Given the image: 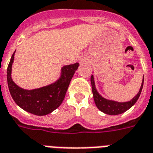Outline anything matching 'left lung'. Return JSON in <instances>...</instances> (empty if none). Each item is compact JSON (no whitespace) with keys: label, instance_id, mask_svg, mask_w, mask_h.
I'll return each mask as SVG.
<instances>
[{"label":"left lung","instance_id":"left-lung-1","mask_svg":"<svg viewBox=\"0 0 153 153\" xmlns=\"http://www.w3.org/2000/svg\"><path fill=\"white\" fill-rule=\"evenodd\" d=\"M91 88H92V93H93V98L95 103H96V107L98 109L101 111L103 113L110 114V115H117V114H120L124 113L127 110H129L130 107L134 106L136 102L138 100L139 96L140 95V92L142 91L143 84H144V79L141 83V86L140 88L139 92L137 94V96H134L130 101L124 102H117V101H114V100H110L105 99L102 96H101L99 94L96 88V85H95V81H94V76L91 75Z\"/></svg>","mask_w":153,"mask_h":153}]
</instances>
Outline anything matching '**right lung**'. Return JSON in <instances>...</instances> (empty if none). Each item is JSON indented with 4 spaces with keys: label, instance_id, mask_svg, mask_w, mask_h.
<instances>
[{
    "label": "right lung",
    "instance_id": "right-lung-1",
    "mask_svg": "<svg viewBox=\"0 0 153 153\" xmlns=\"http://www.w3.org/2000/svg\"><path fill=\"white\" fill-rule=\"evenodd\" d=\"M14 54L15 52L7 69V81L15 102L24 111L39 116L48 114L57 109L64 100L69 83L78 69L79 63L62 67L61 76L56 82L39 88L26 90L16 85L12 79Z\"/></svg>",
    "mask_w": 153,
    "mask_h": 153
}]
</instances>
